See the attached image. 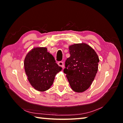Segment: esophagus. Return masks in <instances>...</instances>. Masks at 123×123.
<instances>
[{
  "instance_id": "34e87169",
  "label": "esophagus",
  "mask_w": 123,
  "mask_h": 123,
  "mask_svg": "<svg viewBox=\"0 0 123 123\" xmlns=\"http://www.w3.org/2000/svg\"><path fill=\"white\" fill-rule=\"evenodd\" d=\"M58 65H59V66L61 67H62V68L64 67L63 62H62V61H59V62H58Z\"/></svg>"
}]
</instances>
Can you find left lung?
I'll list each match as a JSON object with an SVG mask.
<instances>
[{
    "instance_id": "obj_1",
    "label": "left lung",
    "mask_w": 123,
    "mask_h": 123,
    "mask_svg": "<svg viewBox=\"0 0 123 123\" xmlns=\"http://www.w3.org/2000/svg\"><path fill=\"white\" fill-rule=\"evenodd\" d=\"M70 56L63 70L72 89L82 92L89 88L98 71L99 57L94 49L85 43L69 46Z\"/></svg>"
}]
</instances>
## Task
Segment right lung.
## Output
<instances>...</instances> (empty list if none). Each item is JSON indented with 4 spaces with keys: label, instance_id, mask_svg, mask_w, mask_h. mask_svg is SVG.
I'll return each mask as SVG.
<instances>
[{
    "label": "right lung",
    "instance_id": "1",
    "mask_svg": "<svg viewBox=\"0 0 123 123\" xmlns=\"http://www.w3.org/2000/svg\"><path fill=\"white\" fill-rule=\"evenodd\" d=\"M45 48H36L28 52L24 60L26 74L36 90L44 91L51 87L57 72L62 70Z\"/></svg>",
    "mask_w": 123,
    "mask_h": 123
}]
</instances>
